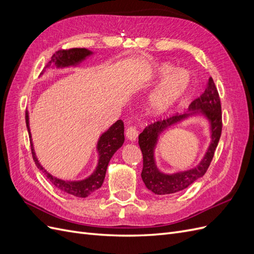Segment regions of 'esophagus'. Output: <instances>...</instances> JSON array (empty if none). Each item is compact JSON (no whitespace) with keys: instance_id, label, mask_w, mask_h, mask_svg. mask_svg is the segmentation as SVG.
<instances>
[{"instance_id":"obj_1","label":"esophagus","mask_w":254,"mask_h":254,"mask_svg":"<svg viewBox=\"0 0 254 254\" xmlns=\"http://www.w3.org/2000/svg\"><path fill=\"white\" fill-rule=\"evenodd\" d=\"M137 134H139V131H137L135 127L130 126V127L127 128V130H126V136H127V139L129 141H132V142L135 141Z\"/></svg>"}]
</instances>
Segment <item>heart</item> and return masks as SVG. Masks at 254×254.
<instances>
[{"label": "heart", "mask_w": 254, "mask_h": 254, "mask_svg": "<svg viewBox=\"0 0 254 254\" xmlns=\"http://www.w3.org/2000/svg\"><path fill=\"white\" fill-rule=\"evenodd\" d=\"M168 64H162L157 67L159 77H165L162 82L151 92L148 98V109L153 114H161L167 111L171 107L186 93L189 86V76L182 70H176ZM187 74V78L183 79V75Z\"/></svg>", "instance_id": "obj_1"}]
</instances>
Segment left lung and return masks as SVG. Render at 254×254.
<instances>
[{
  "instance_id": "1",
  "label": "left lung",
  "mask_w": 254,
  "mask_h": 254,
  "mask_svg": "<svg viewBox=\"0 0 254 254\" xmlns=\"http://www.w3.org/2000/svg\"><path fill=\"white\" fill-rule=\"evenodd\" d=\"M198 113L204 115L211 126V143L204 159L195 169L175 174H164L158 171L154 161V148L157 137L165 128L176 124L190 115ZM222 128L221 105L217 88L215 87L213 78L210 77L203 93L190 103L189 112L168 118L163 121H157L146 127L139 135V145L143 155L142 180L146 188L156 195L173 194L190 187L197 179L202 177L209 168L214 157Z\"/></svg>"
}]
</instances>
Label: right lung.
I'll return each instance as SVG.
<instances>
[{"instance_id": "right-lung-1", "label": "right lung", "mask_w": 254, "mask_h": 254, "mask_svg": "<svg viewBox=\"0 0 254 254\" xmlns=\"http://www.w3.org/2000/svg\"><path fill=\"white\" fill-rule=\"evenodd\" d=\"M91 51L87 49H70V50H60L56 54H54L50 63L47 66H50L52 64H55L57 67H66L72 66L80 64L87 57L92 55ZM25 121H26V127L28 130V134L30 137V146H32V153L33 158L37 167L39 168L42 173L47 176V178L52 182V184L61 191L71 194L76 197L84 198L91 195L93 191L98 190L103 186V182L106 176L107 167H108L109 161L112 156L115 153L120 147H122L123 143H124L125 136H124V123L123 121L119 120L115 122L114 124L104 132L97 142V151H98V163L91 176L88 178L79 180V181H65L56 178V177L52 176L50 173L44 170L42 165L38 161L36 153L34 150V146L32 142V134H30L29 130V118L28 112L25 113Z\"/></svg>"}]
</instances>
